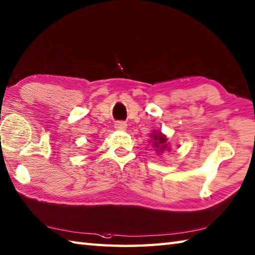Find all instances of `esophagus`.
<instances>
[{"instance_id":"obj_1","label":"esophagus","mask_w":255,"mask_h":255,"mask_svg":"<svg viewBox=\"0 0 255 255\" xmlns=\"http://www.w3.org/2000/svg\"><path fill=\"white\" fill-rule=\"evenodd\" d=\"M114 127H115V128H117V129H120V131H124V129L127 128L128 124L126 122H123V121H119V122H117V123L114 124Z\"/></svg>"}]
</instances>
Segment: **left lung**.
<instances>
[{"mask_svg": "<svg viewBox=\"0 0 255 255\" xmlns=\"http://www.w3.org/2000/svg\"><path fill=\"white\" fill-rule=\"evenodd\" d=\"M153 140H154V146L155 147H158L160 146V151L164 150V148L166 147V137L163 135V134L158 133V134H154V136H153ZM158 151V150H157Z\"/></svg>", "mask_w": 255, "mask_h": 255, "instance_id": "obj_1", "label": "left lung"}]
</instances>
